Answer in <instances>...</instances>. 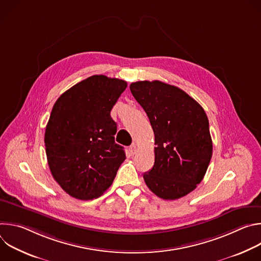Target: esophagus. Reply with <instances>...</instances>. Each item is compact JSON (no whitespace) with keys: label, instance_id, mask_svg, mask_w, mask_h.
Instances as JSON below:
<instances>
[{"label":"esophagus","instance_id":"34e87169","mask_svg":"<svg viewBox=\"0 0 261 261\" xmlns=\"http://www.w3.org/2000/svg\"><path fill=\"white\" fill-rule=\"evenodd\" d=\"M136 145L135 144H132V145H130V147H129V153L131 154V155H134L135 153H136Z\"/></svg>","mask_w":261,"mask_h":261}]
</instances>
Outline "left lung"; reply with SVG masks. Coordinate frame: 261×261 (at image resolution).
<instances>
[{"instance_id": "8db88e82", "label": "left lung", "mask_w": 261, "mask_h": 261, "mask_svg": "<svg viewBox=\"0 0 261 261\" xmlns=\"http://www.w3.org/2000/svg\"><path fill=\"white\" fill-rule=\"evenodd\" d=\"M130 91L155 134V163L143 173L146 186L165 200L189 194L202 180L213 154L205 111L182 90L159 81L132 83Z\"/></svg>"}]
</instances>
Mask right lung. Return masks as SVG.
<instances>
[{"label":"right lung","instance_id":"add662e5","mask_svg":"<svg viewBox=\"0 0 261 261\" xmlns=\"http://www.w3.org/2000/svg\"><path fill=\"white\" fill-rule=\"evenodd\" d=\"M126 88L125 81L93 75L63 93L53 107L44 134L47 162L54 178L74 198L102 195L126 159L110 117Z\"/></svg>","mask_w":261,"mask_h":261}]
</instances>
